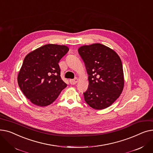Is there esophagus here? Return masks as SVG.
<instances>
[{
	"instance_id": "obj_1",
	"label": "esophagus",
	"mask_w": 153,
	"mask_h": 153,
	"mask_svg": "<svg viewBox=\"0 0 153 153\" xmlns=\"http://www.w3.org/2000/svg\"><path fill=\"white\" fill-rule=\"evenodd\" d=\"M77 82H78V79H77V78H75V79H71L70 81H69L70 84H72V85H74V84H76Z\"/></svg>"
}]
</instances>
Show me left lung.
Returning <instances> with one entry per match:
<instances>
[{
    "label": "left lung",
    "mask_w": 153,
    "mask_h": 153,
    "mask_svg": "<svg viewBox=\"0 0 153 153\" xmlns=\"http://www.w3.org/2000/svg\"><path fill=\"white\" fill-rule=\"evenodd\" d=\"M89 75V86L84 93L85 102L96 110L110 106L122 94L124 76L122 61L110 48L95 43L78 49Z\"/></svg>",
    "instance_id": "8db88e82"
}]
</instances>
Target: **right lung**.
<instances>
[{
	"label": "right lung",
	"mask_w": 153,
	"mask_h": 153,
	"mask_svg": "<svg viewBox=\"0 0 153 153\" xmlns=\"http://www.w3.org/2000/svg\"><path fill=\"white\" fill-rule=\"evenodd\" d=\"M68 46L48 44L28 53L18 74V84L25 97L36 105H50L67 84L61 77L58 62Z\"/></svg>",
	"instance_id": "right-lung-1"
}]
</instances>
